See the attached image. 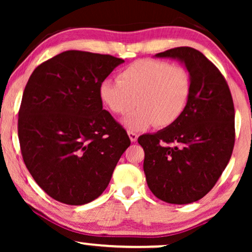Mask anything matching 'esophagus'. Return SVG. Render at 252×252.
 <instances>
[{
  "mask_svg": "<svg viewBox=\"0 0 252 252\" xmlns=\"http://www.w3.org/2000/svg\"><path fill=\"white\" fill-rule=\"evenodd\" d=\"M127 134H128L129 139H130V141H132V142H135V141L137 140V137H139V135H137L135 132H133V130L128 129V130H127Z\"/></svg>",
  "mask_w": 252,
  "mask_h": 252,
  "instance_id": "esophagus-1",
  "label": "esophagus"
}]
</instances>
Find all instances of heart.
Segmentation results:
<instances>
[{
  "label": "heart",
  "mask_w": 252,
  "mask_h": 252,
  "mask_svg": "<svg viewBox=\"0 0 252 252\" xmlns=\"http://www.w3.org/2000/svg\"><path fill=\"white\" fill-rule=\"evenodd\" d=\"M118 81L105 79L98 88L103 104L115 115L128 113L129 129L142 130L151 125L167 127L184 115L191 94V77L180 65L164 61L139 60L118 73Z\"/></svg>",
  "instance_id": "obj_1"
}]
</instances>
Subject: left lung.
<instances>
[{"instance_id": "1", "label": "left lung", "mask_w": 252, "mask_h": 252, "mask_svg": "<svg viewBox=\"0 0 252 252\" xmlns=\"http://www.w3.org/2000/svg\"><path fill=\"white\" fill-rule=\"evenodd\" d=\"M177 58L191 77V94L173 125L137 142L144 150L148 187L161 201L188 204L208 194L232 156L235 110L226 79L201 51L178 47L156 55Z\"/></svg>"}]
</instances>
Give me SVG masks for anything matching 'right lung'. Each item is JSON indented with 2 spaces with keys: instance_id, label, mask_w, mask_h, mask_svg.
Instances as JSON below:
<instances>
[{
  "instance_id": "1",
  "label": "right lung",
  "mask_w": 252,
  "mask_h": 252,
  "mask_svg": "<svg viewBox=\"0 0 252 252\" xmlns=\"http://www.w3.org/2000/svg\"><path fill=\"white\" fill-rule=\"evenodd\" d=\"M122 63L111 55L67 50L40 64L27 81L18 113L20 151L36 184L58 202L97 198L129 147L98 94Z\"/></svg>"
}]
</instances>
